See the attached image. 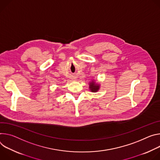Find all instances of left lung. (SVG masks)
Here are the masks:
<instances>
[{"label": "left lung", "mask_w": 160, "mask_h": 160, "mask_svg": "<svg viewBox=\"0 0 160 160\" xmlns=\"http://www.w3.org/2000/svg\"><path fill=\"white\" fill-rule=\"evenodd\" d=\"M89 85V88L92 92H97L100 89V85L96 83L94 81H92V82H90Z\"/></svg>", "instance_id": "left-lung-1"}]
</instances>
